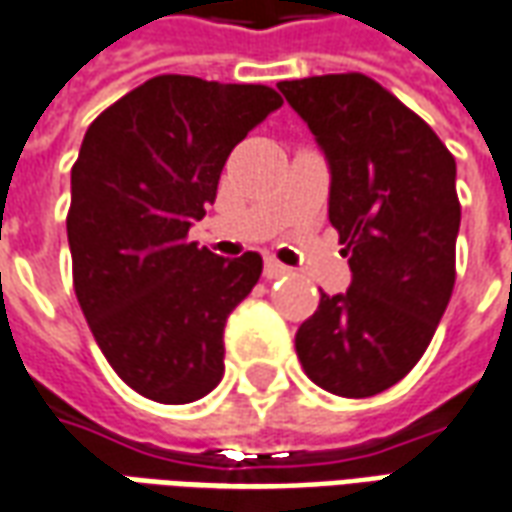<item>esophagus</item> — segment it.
I'll return each instance as SVG.
<instances>
[{"label": "esophagus", "mask_w": 512, "mask_h": 512, "mask_svg": "<svg viewBox=\"0 0 512 512\" xmlns=\"http://www.w3.org/2000/svg\"><path fill=\"white\" fill-rule=\"evenodd\" d=\"M291 274V268H285L277 260H266V266H263V277L266 280H280V277H288Z\"/></svg>", "instance_id": "esophagus-1"}]
</instances>
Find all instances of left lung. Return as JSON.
<instances>
[{
  "label": "left lung",
  "instance_id": "left-lung-1",
  "mask_svg": "<svg viewBox=\"0 0 512 512\" xmlns=\"http://www.w3.org/2000/svg\"><path fill=\"white\" fill-rule=\"evenodd\" d=\"M277 88L330 166V221L352 271L346 291L321 293L296 355L318 388L374 396L421 360L455 288V157L366 74Z\"/></svg>",
  "mask_w": 512,
  "mask_h": 512
}]
</instances>
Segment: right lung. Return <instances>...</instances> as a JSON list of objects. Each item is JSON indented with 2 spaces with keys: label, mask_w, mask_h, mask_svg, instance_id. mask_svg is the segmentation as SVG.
Segmentation results:
<instances>
[{
  "label": "right lung",
  "mask_w": 512,
  "mask_h": 512,
  "mask_svg": "<svg viewBox=\"0 0 512 512\" xmlns=\"http://www.w3.org/2000/svg\"><path fill=\"white\" fill-rule=\"evenodd\" d=\"M282 105L266 85L163 74L82 138L66 219L74 291L107 363L146 399L188 405L224 377V324L263 257L188 241L235 146Z\"/></svg>",
  "instance_id": "add662e5"
}]
</instances>
